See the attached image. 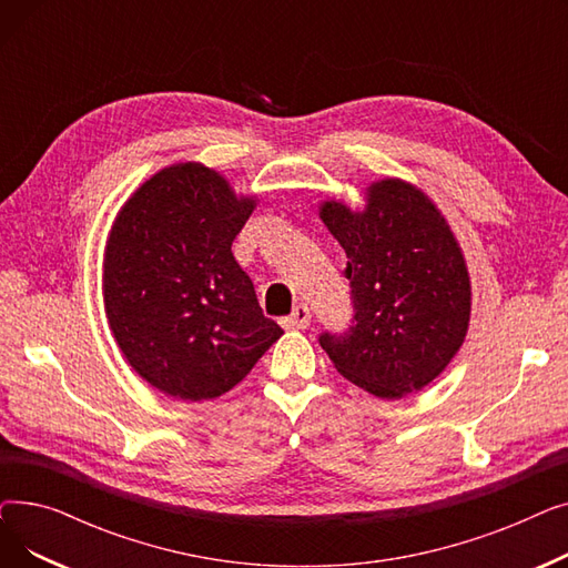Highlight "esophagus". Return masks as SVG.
<instances>
[{"mask_svg": "<svg viewBox=\"0 0 568 568\" xmlns=\"http://www.w3.org/2000/svg\"><path fill=\"white\" fill-rule=\"evenodd\" d=\"M311 308L306 304H300L283 320V326L285 329H306V326H311Z\"/></svg>", "mask_w": 568, "mask_h": 568, "instance_id": "34e87169", "label": "esophagus"}]
</instances>
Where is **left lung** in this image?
I'll use <instances>...</instances> for the list:
<instances>
[{
	"label": "left lung",
	"mask_w": 568,
	"mask_h": 568,
	"mask_svg": "<svg viewBox=\"0 0 568 568\" xmlns=\"http://www.w3.org/2000/svg\"><path fill=\"white\" fill-rule=\"evenodd\" d=\"M320 219L347 253L352 322L322 332L336 371L377 398L422 392L460 349L469 324V276L435 204L414 186H368L364 212L324 202Z\"/></svg>",
	"instance_id": "8db88e82"
}]
</instances>
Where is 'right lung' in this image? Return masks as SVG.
<instances>
[{
  "mask_svg": "<svg viewBox=\"0 0 568 568\" xmlns=\"http://www.w3.org/2000/svg\"><path fill=\"white\" fill-rule=\"evenodd\" d=\"M255 200L200 163L161 170L119 212L103 300L126 362L159 392L206 400L242 382L283 329L232 255Z\"/></svg>",
  "mask_w": 568,
  "mask_h": 568,
  "instance_id": "right-lung-1",
  "label": "right lung"
}]
</instances>
